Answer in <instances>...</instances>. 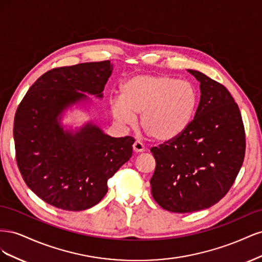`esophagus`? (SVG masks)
<instances>
[{"mask_svg":"<svg viewBox=\"0 0 262 262\" xmlns=\"http://www.w3.org/2000/svg\"><path fill=\"white\" fill-rule=\"evenodd\" d=\"M133 150L136 153H142V152H145V146L141 143L140 141H136L133 143Z\"/></svg>","mask_w":262,"mask_h":262,"instance_id":"1","label":"esophagus"}]
</instances>
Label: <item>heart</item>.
Listing matches in <instances>:
<instances>
[{"mask_svg":"<svg viewBox=\"0 0 262 262\" xmlns=\"http://www.w3.org/2000/svg\"><path fill=\"white\" fill-rule=\"evenodd\" d=\"M198 94L187 81L167 75H134L120 86V99H113L110 110L116 120L125 125L136 122L157 142L178 139L191 124Z\"/></svg>","mask_w":262,"mask_h":262,"instance_id":"obj_1","label":"heart"}]
</instances>
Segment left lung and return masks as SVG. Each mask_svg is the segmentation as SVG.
<instances>
[{"instance_id":"1","label":"left lung","mask_w":262,"mask_h":262,"mask_svg":"<svg viewBox=\"0 0 262 262\" xmlns=\"http://www.w3.org/2000/svg\"><path fill=\"white\" fill-rule=\"evenodd\" d=\"M200 83L193 120L178 139L152 147L156 167L152 195L169 212L189 213L217 203L233 186L244 162L242 115L224 85L188 70Z\"/></svg>"}]
</instances>
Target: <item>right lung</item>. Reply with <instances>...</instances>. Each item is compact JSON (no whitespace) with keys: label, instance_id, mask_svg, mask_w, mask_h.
Segmentation results:
<instances>
[{"label":"right lung","instance_id":"1","mask_svg":"<svg viewBox=\"0 0 262 262\" xmlns=\"http://www.w3.org/2000/svg\"><path fill=\"white\" fill-rule=\"evenodd\" d=\"M113 73L110 61L52 69L30 86L16 110V162L26 185L41 200L66 211L96 205L107 181L132 156V137L112 138L96 124L64 130V110L86 101L84 93L101 98Z\"/></svg>","mask_w":262,"mask_h":262}]
</instances>
